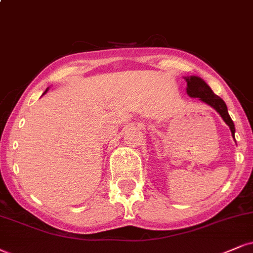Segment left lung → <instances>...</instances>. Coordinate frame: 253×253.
Returning <instances> with one entry per match:
<instances>
[{"mask_svg":"<svg viewBox=\"0 0 253 253\" xmlns=\"http://www.w3.org/2000/svg\"><path fill=\"white\" fill-rule=\"evenodd\" d=\"M185 80L186 83H188V88H186L188 95L191 96V97L201 98L203 102L211 105V107L222 116L224 122H225L227 126H229L233 138H235V124H233L231 117H230L229 112H227L225 102H224L219 96L214 95L212 90L210 89V86H209L202 79H199V77L190 76L186 77Z\"/></svg>","mask_w":253,"mask_h":253,"instance_id":"left-lung-1","label":"left lung"}]
</instances>
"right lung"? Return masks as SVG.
Wrapping results in <instances>:
<instances>
[{
  "label": "right lung",
  "mask_w": 253,
  "mask_h": 253,
  "mask_svg": "<svg viewBox=\"0 0 253 253\" xmlns=\"http://www.w3.org/2000/svg\"><path fill=\"white\" fill-rule=\"evenodd\" d=\"M46 90H48V89H46ZM46 90H45V92H46Z\"/></svg>",
  "instance_id": "right-lung-1"
}]
</instances>
